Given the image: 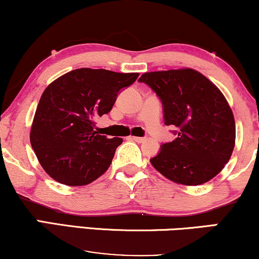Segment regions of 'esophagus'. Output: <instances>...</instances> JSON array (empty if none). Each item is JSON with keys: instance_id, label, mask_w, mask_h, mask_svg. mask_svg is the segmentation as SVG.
<instances>
[{"instance_id": "1", "label": "esophagus", "mask_w": 259, "mask_h": 259, "mask_svg": "<svg viewBox=\"0 0 259 259\" xmlns=\"http://www.w3.org/2000/svg\"><path fill=\"white\" fill-rule=\"evenodd\" d=\"M131 138V140H133V141H135V142H137V143H142V142H144L145 140H147V138H145V137H130Z\"/></svg>"}]
</instances>
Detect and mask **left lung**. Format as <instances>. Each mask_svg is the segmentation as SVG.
Masks as SVG:
<instances>
[{
	"label": "left lung",
	"mask_w": 259,
	"mask_h": 259,
	"mask_svg": "<svg viewBox=\"0 0 259 259\" xmlns=\"http://www.w3.org/2000/svg\"><path fill=\"white\" fill-rule=\"evenodd\" d=\"M138 81L150 87L163 105L164 124L176 138L150 159L170 181L199 185L222 171L235 147L236 125L221 90L194 69L145 72Z\"/></svg>",
	"instance_id": "1"
}]
</instances>
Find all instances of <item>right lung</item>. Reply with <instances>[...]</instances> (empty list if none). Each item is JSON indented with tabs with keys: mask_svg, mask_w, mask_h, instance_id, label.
<instances>
[{
	"mask_svg": "<svg viewBox=\"0 0 259 259\" xmlns=\"http://www.w3.org/2000/svg\"><path fill=\"white\" fill-rule=\"evenodd\" d=\"M137 77V72L81 68L47 87L32 121L30 143L50 177L77 187L108 170L123 140L98 135L95 121L110 112L121 89Z\"/></svg>",
	"mask_w": 259,
	"mask_h": 259,
	"instance_id": "1",
	"label": "right lung"
}]
</instances>
